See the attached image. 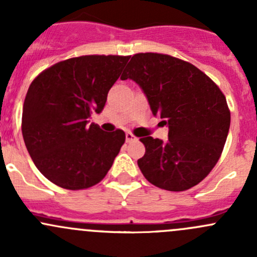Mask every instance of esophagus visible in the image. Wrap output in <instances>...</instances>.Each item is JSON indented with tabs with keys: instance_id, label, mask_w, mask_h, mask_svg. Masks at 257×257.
I'll use <instances>...</instances> for the list:
<instances>
[{
	"instance_id": "obj_1",
	"label": "esophagus",
	"mask_w": 257,
	"mask_h": 257,
	"mask_svg": "<svg viewBox=\"0 0 257 257\" xmlns=\"http://www.w3.org/2000/svg\"><path fill=\"white\" fill-rule=\"evenodd\" d=\"M136 136H133V134L131 133V132H128V133L125 134V141H126V143H131V142H134L136 141Z\"/></svg>"
}]
</instances>
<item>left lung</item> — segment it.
I'll use <instances>...</instances> for the list:
<instances>
[{"label": "left lung", "instance_id": "obj_1", "mask_svg": "<svg viewBox=\"0 0 257 257\" xmlns=\"http://www.w3.org/2000/svg\"><path fill=\"white\" fill-rule=\"evenodd\" d=\"M142 87L150 109L169 126L168 141L143 137L138 167L169 191L198 185L216 165L230 128V109L216 83L194 64L163 53H137L120 79Z\"/></svg>", "mask_w": 257, "mask_h": 257}]
</instances>
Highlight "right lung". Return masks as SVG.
Wrapping results in <instances>:
<instances>
[{
	"mask_svg": "<svg viewBox=\"0 0 257 257\" xmlns=\"http://www.w3.org/2000/svg\"><path fill=\"white\" fill-rule=\"evenodd\" d=\"M131 56L90 54L61 61L31 83L22 110V136L37 169L56 185L82 190L107 175L125 142L116 129L88 124L100 113Z\"/></svg>",
	"mask_w": 257,
	"mask_h": 257,
	"instance_id": "add662e5",
	"label": "right lung"
}]
</instances>
